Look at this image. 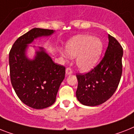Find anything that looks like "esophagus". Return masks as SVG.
<instances>
[{
	"mask_svg": "<svg viewBox=\"0 0 134 134\" xmlns=\"http://www.w3.org/2000/svg\"><path fill=\"white\" fill-rule=\"evenodd\" d=\"M72 73V70H71L70 68H67L66 69V75H71Z\"/></svg>",
	"mask_w": 134,
	"mask_h": 134,
	"instance_id": "34e87169",
	"label": "esophagus"
}]
</instances>
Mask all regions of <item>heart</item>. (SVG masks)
<instances>
[{
  "label": "heart",
  "mask_w": 134,
  "mask_h": 134,
  "mask_svg": "<svg viewBox=\"0 0 134 134\" xmlns=\"http://www.w3.org/2000/svg\"><path fill=\"white\" fill-rule=\"evenodd\" d=\"M66 51H61L65 57H77V65L82 71H89L96 66L102 53L103 44L99 38L89 35H77L68 41Z\"/></svg>",
  "instance_id": "1"
}]
</instances>
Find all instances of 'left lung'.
Here are the masks:
<instances>
[{"mask_svg":"<svg viewBox=\"0 0 134 134\" xmlns=\"http://www.w3.org/2000/svg\"><path fill=\"white\" fill-rule=\"evenodd\" d=\"M108 46L101 62L85 75H77L76 97L81 104L97 106L108 100L116 90L122 75L121 45L108 35Z\"/></svg>","mask_w":134,"mask_h":134,"instance_id":"1","label":"left lung"}]
</instances>
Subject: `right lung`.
Listing matches in <instances>:
<instances>
[{
    "mask_svg": "<svg viewBox=\"0 0 134 134\" xmlns=\"http://www.w3.org/2000/svg\"><path fill=\"white\" fill-rule=\"evenodd\" d=\"M55 31L34 28L18 37L9 55L12 86L21 101L34 109L52 105L64 79L65 67L57 65L42 47L36 50L34 59L26 56L29 44L38 37H48Z\"/></svg>",
    "mask_w": 134,
    "mask_h": 134,
    "instance_id": "1",
    "label": "right lung"
}]
</instances>
